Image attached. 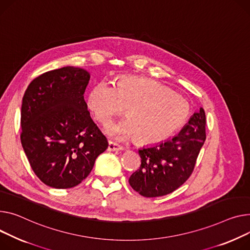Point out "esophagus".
<instances>
[{
	"mask_svg": "<svg viewBox=\"0 0 250 250\" xmlns=\"http://www.w3.org/2000/svg\"><path fill=\"white\" fill-rule=\"evenodd\" d=\"M124 149V146L121 145H118L112 142H108V146H107V151L109 152H114V151H122Z\"/></svg>",
	"mask_w": 250,
	"mask_h": 250,
	"instance_id": "obj_1",
	"label": "esophagus"
}]
</instances>
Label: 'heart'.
<instances>
[{"label":"heart","mask_w":250,"mask_h":250,"mask_svg":"<svg viewBox=\"0 0 250 250\" xmlns=\"http://www.w3.org/2000/svg\"><path fill=\"white\" fill-rule=\"evenodd\" d=\"M94 119L106 125L125 107L127 118L106 126L115 140L135 137L143 145H154L171 137L185 124L190 113L187 99L156 80L125 77L113 86L99 82L87 97Z\"/></svg>","instance_id":"obj_1"}]
</instances>
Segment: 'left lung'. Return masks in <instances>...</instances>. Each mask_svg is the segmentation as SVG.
I'll return each instance as SVG.
<instances>
[{
	"label": "left lung",
	"instance_id": "8db88e82",
	"mask_svg": "<svg viewBox=\"0 0 250 250\" xmlns=\"http://www.w3.org/2000/svg\"><path fill=\"white\" fill-rule=\"evenodd\" d=\"M206 116L201 107L177 136L139 149L141 167L129 177L131 188L144 197L174 192L191 176L206 140Z\"/></svg>",
	"mask_w": 250,
	"mask_h": 250
}]
</instances>
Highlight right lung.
I'll return each instance as SVG.
<instances>
[{
    "mask_svg": "<svg viewBox=\"0 0 250 250\" xmlns=\"http://www.w3.org/2000/svg\"><path fill=\"white\" fill-rule=\"evenodd\" d=\"M89 73L66 66L41 74L23 96L21 143L35 175L49 187L77 186L108 146L84 101Z\"/></svg>",
    "mask_w": 250,
    "mask_h": 250,
    "instance_id": "1",
    "label": "right lung"
}]
</instances>
